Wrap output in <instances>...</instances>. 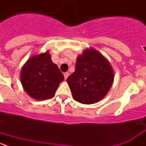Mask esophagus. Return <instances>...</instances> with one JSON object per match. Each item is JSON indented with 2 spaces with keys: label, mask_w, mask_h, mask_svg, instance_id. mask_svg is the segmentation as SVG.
<instances>
[{
  "label": "esophagus",
  "mask_w": 146,
  "mask_h": 146,
  "mask_svg": "<svg viewBox=\"0 0 146 146\" xmlns=\"http://www.w3.org/2000/svg\"><path fill=\"white\" fill-rule=\"evenodd\" d=\"M64 78H65V80H66V78L68 77H69V72H65L64 74Z\"/></svg>",
  "instance_id": "1"
}]
</instances>
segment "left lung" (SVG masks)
<instances>
[{
	"label": "left lung",
	"mask_w": 146,
	"mask_h": 146,
	"mask_svg": "<svg viewBox=\"0 0 146 146\" xmlns=\"http://www.w3.org/2000/svg\"><path fill=\"white\" fill-rule=\"evenodd\" d=\"M113 80L114 73L109 61L97 50L91 48L78 55L75 71L66 81L74 100L91 104L106 96Z\"/></svg>",
	"instance_id": "1"
}]
</instances>
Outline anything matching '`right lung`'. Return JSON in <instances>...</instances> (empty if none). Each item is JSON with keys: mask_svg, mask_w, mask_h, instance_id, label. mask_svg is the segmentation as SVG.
<instances>
[{"mask_svg": "<svg viewBox=\"0 0 146 146\" xmlns=\"http://www.w3.org/2000/svg\"><path fill=\"white\" fill-rule=\"evenodd\" d=\"M22 86L36 100H46L54 96L64 77L52 63L49 51L30 58L22 68Z\"/></svg>", "mask_w": 146, "mask_h": 146, "instance_id": "obj_1", "label": "right lung"}]
</instances>
